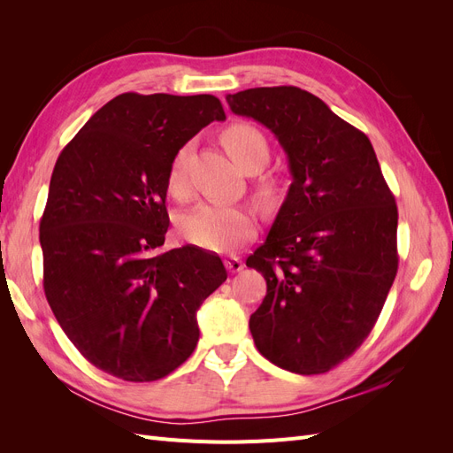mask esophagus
<instances>
[{
	"mask_svg": "<svg viewBox=\"0 0 453 453\" xmlns=\"http://www.w3.org/2000/svg\"><path fill=\"white\" fill-rule=\"evenodd\" d=\"M225 266H226L228 272L236 273V272L243 270V260L240 257H236V255H228V257H225Z\"/></svg>",
	"mask_w": 453,
	"mask_h": 453,
	"instance_id": "1",
	"label": "esophagus"
}]
</instances>
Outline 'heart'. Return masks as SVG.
I'll return each mask as SVG.
<instances>
[{"label":"heart","instance_id":"b5f03b06","mask_svg":"<svg viewBox=\"0 0 453 453\" xmlns=\"http://www.w3.org/2000/svg\"><path fill=\"white\" fill-rule=\"evenodd\" d=\"M223 147L230 158L245 172H257L266 164L270 147L266 135L250 122H234L221 134ZM168 193L181 198L187 195L185 187V149L177 150L166 173ZM268 188V183L265 185ZM180 228L183 236L202 250L226 253L240 248L257 232L255 213L236 203L208 202L187 213Z\"/></svg>","mask_w":453,"mask_h":453}]
</instances>
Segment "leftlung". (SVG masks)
Instances as JSON below:
<instances>
[{
    "label": "left lung",
    "mask_w": 453,
    "mask_h": 453,
    "mask_svg": "<svg viewBox=\"0 0 453 453\" xmlns=\"http://www.w3.org/2000/svg\"><path fill=\"white\" fill-rule=\"evenodd\" d=\"M226 102L276 135L293 175L266 242L245 260L266 280L250 319L255 346L289 372H328L372 331L396 276L395 196L370 140L318 96L260 87Z\"/></svg>",
    "instance_id": "obj_1"
}]
</instances>
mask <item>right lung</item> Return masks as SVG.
Instances as JSON below:
<instances>
[{"instance_id": "1", "label": "right lung", "mask_w": 453, "mask_h": 453, "mask_svg": "<svg viewBox=\"0 0 453 453\" xmlns=\"http://www.w3.org/2000/svg\"><path fill=\"white\" fill-rule=\"evenodd\" d=\"M225 119L211 94H119L52 170L39 223L45 296L81 355L115 378L155 381L183 365L198 308L226 280L219 255L162 250L170 162Z\"/></svg>"}]
</instances>
